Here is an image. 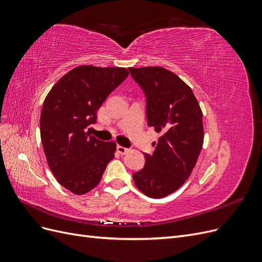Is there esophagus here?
<instances>
[{"mask_svg":"<svg viewBox=\"0 0 262 262\" xmlns=\"http://www.w3.org/2000/svg\"><path fill=\"white\" fill-rule=\"evenodd\" d=\"M117 152L120 154V155H124V154H126V153L129 152V148H126V147H124L122 145H118L117 146Z\"/></svg>","mask_w":262,"mask_h":262,"instance_id":"1","label":"esophagus"}]
</instances>
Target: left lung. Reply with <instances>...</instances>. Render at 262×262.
Segmentation results:
<instances>
[{
  "instance_id": "left-lung-1",
  "label": "left lung",
  "mask_w": 262,
  "mask_h": 262,
  "mask_svg": "<svg viewBox=\"0 0 262 262\" xmlns=\"http://www.w3.org/2000/svg\"><path fill=\"white\" fill-rule=\"evenodd\" d=\"M144 91L149 126L162 133L143 169L133 173L137 188L154 199L175 192L193 170L204 140L202 110L192 90L162 67L129 68Z\"/></svg>"
}]
</instances>
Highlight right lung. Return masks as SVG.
I'll list each match as a JSON object with an SVG mask.
<instances>
[{"mask_svg": "<svg viewBox=\"0 0 262 262\" xmlns=\"http://www.w3.org/2000/svg\"><path fill=\"white\" fill-rule=\"evenodd\" d=\"M129 75L125 68L78 66L53 85L43 101L40 137L47 163L58 182L75 194L96 187L117 144L90 136L97 110Z\"/></svg>", "mask_w": 262, "mask_h": 262, "instance_id": "right-lung-1", "label": "right lung"}]
</instances>
